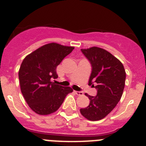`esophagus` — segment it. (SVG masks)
Listing matches in <instances>:
<instances>
[{
	"mask_svg": "<svg viewBox=\"0 0 146 146\" xmlns=\"http://www.w3.org/2000/svg\"><path fill=\"white\" fill-rule=\"evenodd\" d=\"M74 93L77 94V96H82L83 95V93L82 91H74Z\"/></svg>",
	"mask_w": 146,
	"mask_h": 146,
	"instance_id": "esophagus-1",
	"label": "esophagus"
}]
</instances>
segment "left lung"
<instances>
[{"instance_id":"left-lung-1","label":"left lung","mask_w":146,"mask_h":146,"mask_svg":"<svg viewBox=\"0 0 146 146\" xmlns=\"http://www.w3.org/2000/svg\"><path fill=\"white\" fill-rule=\"evenodd\" d=\"M81 51L92 66L88 85L96 88L97 95L92 96L86 94L90 104L80 109V113L88 120L99 121L107 116L120 101L125 86L126 72L122 63L104 49L92 47L81 49Z\"/></svg>"}]
</instances>
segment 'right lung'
Listing matches in <instances>:
<instances>
[{
	"instance_id": "add662e5",
	"label": "right lung",
	"mask_w": 146,
	"mask_h": 146,
	"mask_svg": "<svg viewBox=\"0 0 146 146\" xmlns=\"http://www.w3.org/2000/svg\"><path fill=\"white\" fill-rule=\"evenodd\" d=\"M74 47L57 43L43 45L24 58L19 70L20 89L28 106L38 115H49L58 110L72 88L55 84L56 68L72 52Z\"/></svg>"
}]
</instances>
